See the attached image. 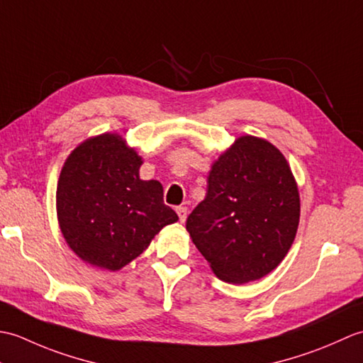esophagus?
Returning <instances> with one entry per match:
<instances>
[{"instance_id":"34e87169","label":"esophagus","mask_w":363,"mask_h":363,"mask_svg":"<svg viewBox=\"0 0 363 363\" xmlns=\"http://www.w3.org/2000/svg\"><path fill=\"white\" fill-rule=\"evenodd\" d=\"M176 212H177V217H179L181 223H184V221L187 220V207H184V206L176 207Z\"/></svg>"}]
</instances>
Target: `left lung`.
Returning <instances> with one entry per match:
<instances>
[{
	"label": "left lung",
	"mask_w": 363,
	"mask_h": 363,
	"mask_svg": "<svg viewBox=\"0 0 363 363\" xmlns=\"http://www.w3.org/2000/svg\"><path fill=\"white\" fill-rule=\"evenodd\" d=\"M299 194L282 152L245 135L212 165L186 228L221 281L246 284L281 264L295 240Z\"/></svg>",
	"instance_id": "8db88e82"
}]
</instances>
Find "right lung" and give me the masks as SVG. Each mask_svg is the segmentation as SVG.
<instances>
[{
	"instance_id": "add662e5",
	"label": "right lung",
	"mask_w": 363,
	"mask_h": 363,
	"mask_svg": "<svg viewBox=\"0 0 363 363\" xmlns=\"http://www.w3.org/2000/svg\"><path fill=\"white\" fill-rule=\"evenodd\" d=\"M140 165L142 157L117 134L89 138L65 160L57 218L68 246L87 264L120 269L177 221L164 204L162 184L138 177Z\"/></svg>"
}]
</instances>
